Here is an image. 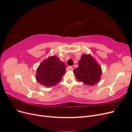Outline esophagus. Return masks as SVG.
<instances>
[{
  "label": "esophagus",
  "instance_id": "esophagus-1",
  "mask_svg": "<svg viewBox=\"0 0 132 132\" xmlns=\"http://www.w3.org/2000/svg\"><path fill=\"white\" fill-rule=\"evenodd\" d=\"M69 68L70 70H73L74 69V68H75V67H74V66H70V67H69Z\"/></svg>",
  "mask_w": 132,
  "mask_h": 132
}]
</instances>
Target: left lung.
I'll return each mask as SVG.
<instances>
[{
    "label": "left lung",
    "mask_w": 132,
    "mask_h": 132,
    "mask_svg": "<svg viewBox=\"0 0 132 132\" xmlns=\"http://www.w3.org/2000/svg\"><path fill=\"white\" fill-rule=\"evenodd\" d=\"M74 73L80 82L87 85H94L100 80L102 69L90 54H84L78 63V67L74 69Z\"/></svg>",
    "instance_id": "1"
}]
</instances>
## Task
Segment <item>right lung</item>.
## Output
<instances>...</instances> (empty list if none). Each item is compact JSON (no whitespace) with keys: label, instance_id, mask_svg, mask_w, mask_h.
<instances>
[{"label":"right lung","instance_id":"obj_1","mask_svg":"<svg viewBox=\"0 0 132 132\" xmlns=\"http://www.w3.org/2000/svg\"><path fill=\"white\" fill-rule=\"evenodd\" d=\"M64 63L57 57H49L38 67L36 79L42 85L47 87L54 86L61 81L66 73Z\"/></svg>","mask_w":132,"mask_h":132}]
</instances>
